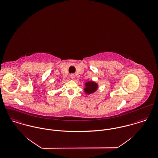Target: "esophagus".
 <instances>
[{
    "mask_svg": "<svg viewBox=\"0 0 158 158\" xmlns=\"http://www.w3.org/2000/svg\"><path fill=\"white\" fill-rule=\"evenodd\" d=\"M70 78H71V79H72V80H73V79L74 78L75 76H74V75H73V74H71V75H70Z\"/></svg>",
    "mask_w": 158,
    "mask_h": 158,
    "instance_id": "esophagus-1",
    "label": "esophagus"
}]
</instances>
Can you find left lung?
I'll use <instances>...</instances> for the list:
<instances>
[{"label": "left lung", "mask_w": 158, "mask_h": 158, "mask_svg": "<svg viewBox=\"0 0 158 158\" xmlns=\"http://www.w3.org/2000/svg\"><path fill=\"white\" fill-rule=\"evenodd\" d=\"M97 88H98L97 83L92 81H89L85 83V88H84V90L86 94L89 95L95 92L97 90Z\"/></svg>", "instance_id": "8db88e82"}]
</instances>
